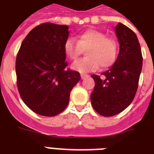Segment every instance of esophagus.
Instances as JSON below:
<instances>
[{"mask_svg": "<svg viewBox=\"0 0 154 154\" xmlns=\"http://www.w3.org/2000/svg\"><path fill=\"white\" fill-rule=\"evenodd\" d=\"M87 77H88V75L87 74H85V73H82V74H81V77H82V80L85 79Z\"/></svg>", "mask_w": 154, "mask_h": 154, "instance_id": "34e87169", "label": "esophagus"}]
</instances>
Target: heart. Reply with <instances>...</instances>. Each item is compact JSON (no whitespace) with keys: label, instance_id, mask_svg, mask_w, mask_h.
Segmentation results:
<instances>
[{"label":"heart","instance_id":"heart-1","mask_svg":"<svg viewBox=\"0 0 154 154\" xmlns=\"http://www.w3.org/2000/svg\"><path fill=\"white\" fill-rule=\"evenodd\" d=\"M68 38L64 43L65 55L72 60H77L83 51L86 57L72 64V68L80 72H89L97 68L107 69L114 64L117 56V43L111 37L97 29H88L76 37Z\"/></svg>","mask_w":154,"mask_h":154}]
</instances>
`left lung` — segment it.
<instances>
[{
	"instance_id": "left-lung-1",
	"label": "left lung",
	"mask_w": 154,
	"mask_h": 154,
	"mask_svg": "<svg viewBox=\"0 0 154 154\" xmlns=\"http://www.w3.org/2000/svg\"><path fill=\"white\" fill-rule=\"evenodd\" d=\"M119 41L117 60L102 77L94 74L95 86L91 103L104 117L114 116L126 109L134 100L142 69V54L138 39L133 30L122 23L115 28Z\"/></svg>"
}]
</instances>
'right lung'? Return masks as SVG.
Wrapping results in <instances>:
<instances>
[{
    "label": "right lung",
    "mask_w": 154,
    "mask_h": 154,
    "mask_svg": "<svg viewBox=\"0 0 154 154\" xmlns=\"http://www.w3.org/2000/svg\"><path fill=\"white\" fill-rule=\"evenodd\" d=\"M67 25L43 23L21 43L16 59L17 85L25 104L37 114L53 117L65 109L70 92L81 79L67 68L64 43Z\"/></svg>",
    "instance_id": "obj_1"
}]
</instances>
